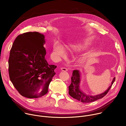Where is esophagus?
Returning a JSON list of instances; mask_svg holds the SVG:
<instances>
[{
    "mask_svg": "<svg viewBox=\"0 0 126 126\" xmlns=\"http://www.w3.org/2000/svg\"><path fill=\"white\" fill-rule=\"evenodd\" d=\"M61 70L62 71H68V69L66 68H64V67H62L61 68Z\"/></svg>",
    "mask_w": 126,
    "mask_h": 126,
    "instance_id": "obj_1",
    "label": "esophagus"
}]
</instances>
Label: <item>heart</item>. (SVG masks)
<instances>
[{
	"mask_svg": "<svg viewBox=\"0 0 126 126\" xmlns=\"http://www.w3.org/2000/svg\"><path fill=\"white\" fill-rule=\"evenodd\" d=\"M89 47V44L87 42L83 43H77L74 44H72L70 46L69 49V50L75 52L79 53L85 51ZM53 51L56 55L60 57H64L66 54V52L65 48L59 43H56L55 44L53 48ZM85 59L84 58H81L79 60V62L80 64L84 63Z\"/></svg>",
	"mask_w": 126,
	"mask_h": 126,
	"instance_id": "1",
	"label": "heart"
}]
</instances>
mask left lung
Wrapping results in <instances>:
<instances>
[{
  "mask_svg": "<svg viewBox=\"0 0 126 126\" xmlns=\"http://www.w3.org/2000/svg\"><path fill=\"white\" fill-rule=\"evenodd\" d=\"M115 81V77L113 78L111 86L104 92L96 95H87L83 92L80 89L81 74L80 71L79 70H74L72 76L71 77V84L69 86V94L72 97L82 103L92 102L103 98L108 92Z\"/></svg>",
  "mask_w": 126,
  "mask_h": 126,
  "instance_id": "obj_1",
  "label": "left lung"
}]
</instances>
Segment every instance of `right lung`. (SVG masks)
I'll use <instances>...</instances> for the list:
<instances>
[{"label":"right lung","instance_id":"obj_1","mask_svg":"<svg viewBox=\"0 0 126 126\" xmlns=\"http://www.w3.org/2000/svg\"><path fill=\"white\" fill-rule=\"evenodd\" d=\"M44 35L29 32L18 36L8 60L10 80L23 97L37 98L45 95L57 66L49 65L45 56Z\"/></svg>","mask_w":126,"mask_h":126}]
</instances>
